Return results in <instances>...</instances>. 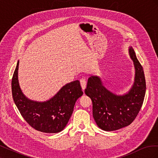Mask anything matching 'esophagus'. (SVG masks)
I'll list each match as a JSON object with an SVG mask.
<instances>
[{"mask_svg": "<svg viewBox=\"0 0 158 158\" xmlns=\"http://www.w3.org/2000/svg\"><path fill=\"white\" fill-rule=\"evenodd\" d=\"M80 84H81V86H82V89L84 90L85 89V87H86V84H87L86 80H85V78H82V79H80Z\"/></svg>", "mask_w": 158, "mask_h": 158, "instance_id": "34e87169", "label": "esophagus"}]
</instances>
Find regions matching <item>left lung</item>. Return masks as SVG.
Here are the masks:
<instances>
[{"instance_id":"obj_1","label":"left lung","mask_w":158,"mask_h":158,"mask_svg":"<svg viewBox=\"0 0 158 158\" xmlns=\"http://www.w3.org/2000/svg\"><path fill=\"white\" fill-rule=\"evenodd\" d=\"M129 53L135 67V83L128 93L117 95L105 88L98 76L89 78L84 92L92 99L93 117L98 126L106 131L125 127L139 113L146 93V80L142 66L132 47Z\"/></svg>"}]
</instances>
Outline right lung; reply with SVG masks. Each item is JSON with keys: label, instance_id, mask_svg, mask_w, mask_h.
Returning a JSON list of instances; mask_svg holds the SVG:
<instances>
[{"label": "right lung", "instance_id": "right-lung-1", "mask_svg": "<svg viewBox=\"0 0 158 158\" xmlns=\"http://www.w3.org/2000/svg\"><path fill=\"white\" fill-rule=\"evenodd\" d=\"M19 61L12 79L14 102L23 118L35 130L45 133L63 131L73 114L75 103L83 95L78 80L66 84L45 102L28 99L22 92L18 80Z\"/></svg>", "mask_w": 158, "mask_h": 158}]
</instances>
